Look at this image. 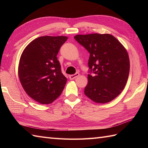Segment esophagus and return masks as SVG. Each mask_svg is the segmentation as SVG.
<instances>
[{
	"mask_svg": "<svg viewBox=\"0 0 148 148\" xmlns=\"http://www.w3.org/2000/svg\"><path fill=\"white\" fill-rule=\"evenodd\" d=\"M79 76V73H76L75 74H72V75H70L69 76V78H70V79L72 80L75 79V78H76L77 77H78Z\"/></svg>",
	"mask_w": 148,
	"mask_h": 148,
	"instance_id": "esophagus-1",
	"label": "esophagus"
}]
</instances>
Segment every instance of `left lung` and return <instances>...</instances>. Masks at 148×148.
I'll use <instances>...</instances> for the list:
<instances>
[{"label": "left lung", "instance_id": "left-lung-1", "mask_svg": "<svg viewBox=\"0 0 148 148\" xmlns=\"http://www.w3.org/2000/svg\"><path fill=\"white\" fill-rule=\"evenodd\" d=\"M74 38L90 53L88 66L95 74L88 75L84 94L96 103L111 102L127 82L130 60L127 49L109 34L76 35Z\"/></svg>", "mask_w": 148, "mask_h": 148}]
</instances>
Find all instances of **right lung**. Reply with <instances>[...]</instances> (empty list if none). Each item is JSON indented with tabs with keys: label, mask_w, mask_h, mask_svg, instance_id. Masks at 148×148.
I'll list each match as a JSON object with an SVG mask.
<instances>
[{
	"label": "right lung",
	"mask_w": 148,
	"mask_h": 148,
	"mask_svg": "<svg viewBox=\"0 0 148 148\" xmlns=\"http://www.w3.org/2000/svg\"><path fill=\"white\" fill-rule=\"evenodd\" d=\"M66 36H42L24 49L18 65V76L25 92L42 104H49L61 95L67 82L57 54Z\"/></svg>",
	"instance_id": "obj_1"
}]
</instances>
